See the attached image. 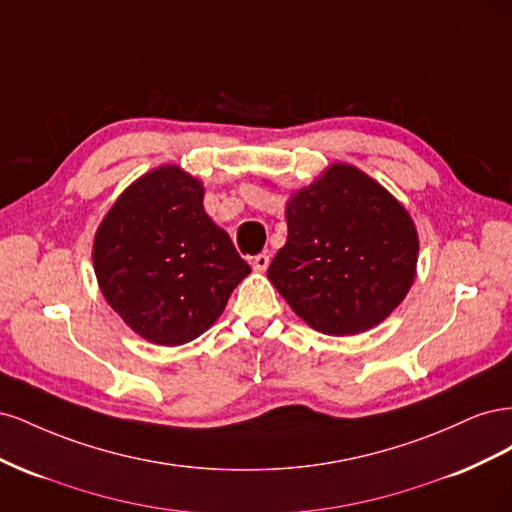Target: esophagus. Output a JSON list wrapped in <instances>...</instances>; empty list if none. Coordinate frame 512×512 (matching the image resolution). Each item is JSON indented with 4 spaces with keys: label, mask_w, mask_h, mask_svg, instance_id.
I'll use <instances>...</instances> for the list:
<instances>
[{
    "label": "esophagus",
    "mask_w": 512,
    "mask_h": 512,
    "mask_svg": "<svg viewBox=\"0 0 512 512\" xmlns=\"http://www.w3.org/2000/svg\"><path fill=\"white\" fill-rule=\"evenodd\" d=\"M269 262H271L269 254H258V256H254V258H252V265H254V269H256V271H267Z\"/></svg>",
    "instance_id": "esophagus-1"
}]
</instances>
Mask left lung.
Instances as JSON below:
<instances>
[{
  "label": "left lung",
  "instance_id": "8db88e82",
  "mask_svg": "<svg viewBox=\"0 0 512 512\" xmlns=\"http://www.w3.org/2000/svg\"><path fill=\"white\" fill-rule=\"evenodd\" d=\"M288 239L267 277L309 327L356 335L404 301L418 237L408 211L359 168L333 164L286 207Z\"/></svg>",
  "mask_w": 512,
  "mask_h": 512
}]
</instances>
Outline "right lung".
I'll use <instances>...</instances> for the list:
<instances>
[{"label": "right lung", "instance_id": "add662e5", "mask_svg": "<svg viewBox=\"0 0 512 512\" xmlns=\"http://www.w3.org/2000/svg\"><path fill=\"white\" fill-rule=\"evenodd\" d=\"M203 183L151 170L119 196L94 241L100 290L130 329L160 346L205 333L250 265L203 209Z\"/></svg>", "mask_w": 512, "mask_h": 512}]
</instances>
